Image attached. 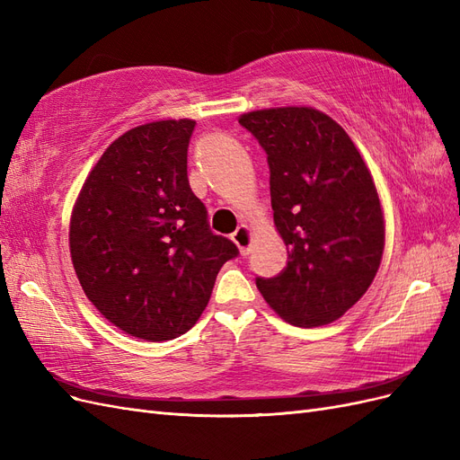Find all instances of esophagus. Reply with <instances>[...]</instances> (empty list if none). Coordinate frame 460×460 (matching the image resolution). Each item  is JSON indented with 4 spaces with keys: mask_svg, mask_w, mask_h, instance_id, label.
Here are the masks:
<instances>
[{
    "mask_svg": "<svg viewBox=\"0 0 460 460\" xmlns=\"http://www.w3.org/2000/svg\"><path fill=\"white\" fill-rule=\"evenodd\" d=\"M232 240H234L235 245H238L240 253L243 257L249 255V247H252V230H249L245 225H242V226H238V230L232 234Z\"/></svg>",
    "mask_w": 460,
    "mask_h": 460,
    "instance_id": "obj_1",
    "label": "esophagus"
}]
</instances>
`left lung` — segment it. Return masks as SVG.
I'll return each instance as SVG.
<instances>
[{"label":"left lung","mask_w":460,"mask_h":460,"mask_svg":"<svg viewBox=\"0 0 460 460\" xmlns=\"http://www.w3.org/2000/svg\"><path fill=\"white\" fill-rule=\"evenodd\" d=\"M240 124L267 153L274 225L288 247V267L255 284L286 323L330 324L365 296L380 267L374 180L351 137L316 109L253 111Z\"/></svg>","instance_id":"obj_1"}]
</instances>
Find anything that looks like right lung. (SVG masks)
Here are the masks:
<instances>
[{"label":"right lung","instance_id":"right-lung-1","mask_svg":"<svg viewBox=\"0 0 460 460\" xmlns=\"http://www.w3.org/2000/svg\"><path fill=\"white\" fill-rule=\"evenodd\" d=\"M196 120L149 122L111 144L71 218V257L86 297L134 338L164 341L207 307L222 264L240 255L213 234L188 180Z\"/></svg>","mask_w":460,"mask_h":460}]
</instances>
